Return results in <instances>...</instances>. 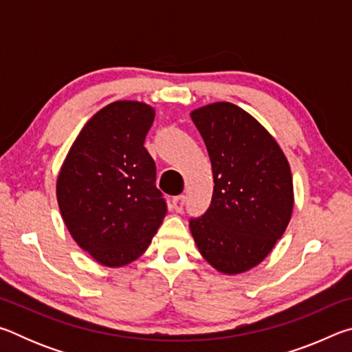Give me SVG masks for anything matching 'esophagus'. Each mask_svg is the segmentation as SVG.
<instances>
[{"label": "esophagus", "mask_w": 352, "mask_h": 352, "mask_svg": "<svg viewBox=\"0 0 352 352\" xmlns=\"http://www.w3.org/2000/svg\"><path fill=\"white\" fill-rule=\"evenodd\" d=\"M184 195H177V197L172 199V206H174V210L177 212H182L183 208H184Z\"/></svg>", "instance_id": "esophagus-1"}]
</instances>
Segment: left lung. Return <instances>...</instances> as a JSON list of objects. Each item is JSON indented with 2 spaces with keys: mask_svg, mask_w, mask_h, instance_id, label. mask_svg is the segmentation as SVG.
Instances as JSON below:
<instances>
[{
  "mask_svg": "<svg viewBox=\"0 0 352 352\" xmlns=\"http://www.w3.org/2000/svg\"><path fill=\"white\" fill-rule=\"evenodd\" d=\"M211 160L214 190L204 216L189 220L200 254L225 275L248 272L284 234L294 210L287 158L241 107L214 102L190 113Z\"/></svg>",
  "mask_w": 352,
  "mask_h": 352,
  "instance_id": "1",
  "label": "left lung"
}]
</instances>
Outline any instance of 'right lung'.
<instances>
[{
    "instance_id": "add662e5",
    "label": "right lung",
    "mask_w": 352,
    "mask_h": 352,
    "mask_svg": "<svg viewBox=\"0 0 352 352\" xmlns=\"http://www.w3.org/2000/svg\"><path fill=\"white\" fill-rule=\"evenodd\" d=\"M155 110L116 100L88 121L57 177V201L69 234L105 267L146 252L168 211L144 147Z\"/></svg>"
}]
</instances>
